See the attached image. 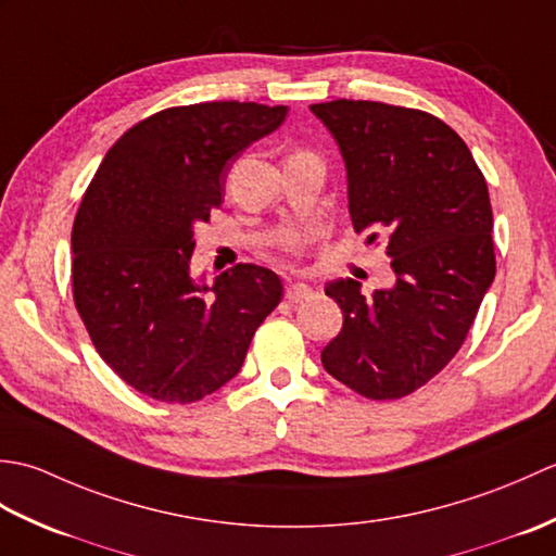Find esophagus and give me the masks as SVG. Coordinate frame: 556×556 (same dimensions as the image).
<instances>
[{"label":"esophagus","mask_w":556,"mask_h":556,"mask_svg":"<svg viewBox=\"0 0 556 556\" xmlns=\"http://www.w3.org/2000/svg\"><path fill=\"white\" fill-rule=\"evenodd\" d=\"M308 296H313V287L303 285V281H299V285H289L287 287V299L289 301H303V299H308Z\"/></svg>","instance_id":"obj_1"}]
</instances>
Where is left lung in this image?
Segmentation results:
<instances>
[{"label":"left lung","mask_w":556,"mask_h":556,"mask_svg":"<svg viewBox=\"0 0 556 556\" xmlns=\"http://www.w3.org/2000/svg\"><path fill=\"white\" fill-rule=\"evenodd\" d=\"M346 164L356 231L387 236L396 285L370 299L353 279L325 287L344 313L325 370L365 399H401L456 356L497 263L485 176L437 116L370 100L311 104Z\"/></svg>","instance_id":"8db88e82"}]
</instances>
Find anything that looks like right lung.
Masks as SVG:
<instances>
[{
	"label": "right lung",
	"mask_w": 556,
	"mask_h": 556,
	"mask_svg": "<svg viewBox=\"0 0 556 556\" xmlns=\"http://www.w3.org/2000/svg\"><path fill=\"white\" fill-rule=\"evenodd\" d=\"M287 108L200 102L169 108L116 140L71 233L74 303L100 358L136 392L193 404L241 370L281 281L236 265L212 285L191 275L193 229L222 205L229 160L277 131Z\"/></svg>",
	"instance_id": "obj_1"
}]
</instances>
